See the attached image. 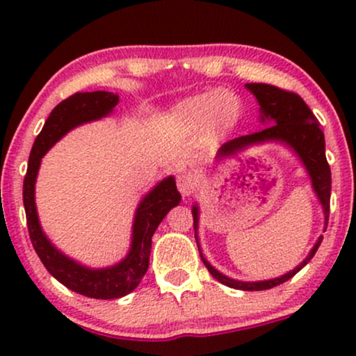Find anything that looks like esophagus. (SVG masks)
Here are the masks:
<instances>
[{"mask_svg":"<svg viewBox=\"0 0 356 356\" xmlns=\"http://www.w3.org/2000/svg\"><path fill=\"white\" fill-rule=\"evenodd\" d=\"M194 186H195V179L192 174H182L177 177V187L184 197H189L192 192H194Z\"/></svg>","mask_w":356,"mask_h":356,"instance_id":"esophagus-1","label":"esophagus"}]
</instances>
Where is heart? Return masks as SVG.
Instances as JSON below:
<instances>
[{
    "label": "heart",
    "instance_id": "b5f03b06",
    "mask_svg": "<svg viewBox=\"0 0 356 356\" xmlns=\"http://www.w3.org/2000/svg\"><path fill=\"white\" fill-rule=\"evenodd\" d=\"M238 112V102L224 90H216L214 93H206L195 99L187 100L182 105L184 117L192 122H201L206 118L212 120H229Z\"/></svg>",
    "mask_w": 356,
    "mask_h": 356
}]
</instances>
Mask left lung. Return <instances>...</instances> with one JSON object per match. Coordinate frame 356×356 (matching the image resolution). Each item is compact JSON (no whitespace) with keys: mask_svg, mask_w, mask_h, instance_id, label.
Masks as SVG:
<instances>
[{"mask_svg":"<svg viewBox=\"0 0 356 356\" xmlns=\"http://www.w3.org/2000/svg\"><path fill=\"white\" fill-rule=\"evenodd\" d=\"M246 88L257 99L261 110V122L269 127L259 130V132L249 134V136H241L238 138L222 144L218 152V161L229 157V155L238 154L239 150H244L249 145L263 144V142H281L286 144L289 149L295 152L300 161L303 162L306 172L312 179V186L316 192L318 199H320L323 212H325V227L328 226V216H330V194H332V172H330L328 161L325 155V136L320 129V122L313 115L305 100L295 92H288V90L273 87L268 83H246ZM192 218H194V229H195V241H197V224H199V209L197 206L192 207ZM323 241L320 236L314 244L312 251L300 266H296L293 271L286 273V275L275 277V280L266 281H238L232 277L222 275L218 269L212 268L202 256V263L209 269V273L219 283L229 286L234 289H243V291H263V289L275 288L277 284H283L284 281L291 280L293 276L305 268L306 264L312 261L314 252L318 251Z\"/></svg>","mask_w":356,"mask_h":356,"instance_id":"left-lung-1","label":"left lung"}]
</instances>
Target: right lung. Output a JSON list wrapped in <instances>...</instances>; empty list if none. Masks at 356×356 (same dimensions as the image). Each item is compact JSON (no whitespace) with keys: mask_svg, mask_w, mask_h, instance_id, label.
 <instances>
[{"mask_svg":"<svg viewBox=\"0 0 356 356\" xmlns=\"http://www.w3.org/2000/svg\"><path fill=\"white\" fill-rule=\"evenodd\" d=\"M117 104L118 95L112 92H102V90L100 92H79L60 102L51 110L42 132L36 137L23 182V204L24 212H26L28 232H30L36 254L42 259L48 273L61 284H65L72 291L95 298V300L122 298L137 288L149 269V256L155 229L165 218L167 212L181 202V194L172 175L159 182L138 204L136 218H134L132 244H130L129 254L120 263L108 268L93 269L81 266L80 263L60 252L44 236L35 206V182L42 157L65 134L81 124L107 117Z\"/></svg>","mask_w":356,"mask_h":356,"instance_id":"right-lung-1","label":"right lung"}]
</instances>
